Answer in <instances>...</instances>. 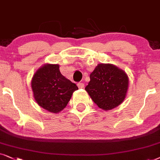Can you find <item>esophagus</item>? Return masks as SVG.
Here are the masks:
<instances>
[{"label":"esophagus","mask_w":160,"mask_h":160,"mask_svg":"<svg viewBox=\"0 0 160 160\" xmlns=\"http://www.w3.org/2000/svg\"><path fill=\"white\" fill-rule=\"evenodd\" d=\"M78 86L79 88H84V83H82V82H78Z\"/></svg>","instance_id":"34e87169"}]
</instances>
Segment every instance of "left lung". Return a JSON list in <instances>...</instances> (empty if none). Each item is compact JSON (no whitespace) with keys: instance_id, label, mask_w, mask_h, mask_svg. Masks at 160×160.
<instances>
[{"instance_id":"8db88e82","label":"left lung","mask_w":160,"mask_h":160,"mask_svg":"<svg viewBox=\"0 0 160 160\" xmlns=\"http://www.w3.org/2000/svg\"><path fill=\"white\" fill-rule=\"evenodd\" d=\"M128 86V76L123 70L110 63H100L91 72L85 89L98 107L109 110L122 103Z\"/></svg>"}]
</instances>
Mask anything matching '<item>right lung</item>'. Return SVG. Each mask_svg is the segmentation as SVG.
<instances>
[{
    "label": "right lung",
    "mask_w": 160,
    "mask_h": 160,
    "mask_svg": "<svg viewBox=\"0 0 160 160\" xmlns=\"http://www.w3.org/2000/svg\"><path fill=\"white\" fill-rule=\"evenodd\" d=\"M31 88L36 102L49 112L57 113L67 107L78 87L63 77L58 64H44L33 74Z\"/></svg>",
    "instance_id": "1"
}]
</instances>
